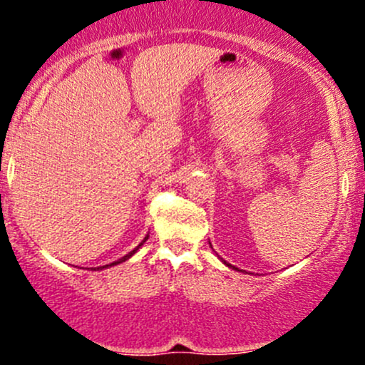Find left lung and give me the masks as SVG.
<instances>
[{
	"instance_id": "8db88e82",
	"label": "left lung",
	"mask_w": 365,
	"mask_h": 365,
	"mask_svg": "<svg viewBox=\"0 0 365 365\" xmlns=\"http://www.w3.org/2000/svg\"><path fill=\"white\" fill-rule=\"evenodd\" d=\"M226 264V266H228V267H233V269H238V267H235V266H232V264H228V262H225Z\"/></svg>"
}]
</instances>
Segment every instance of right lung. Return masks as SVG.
I'll return each mask as SVG.
<instances>
[{
  "instance_id": "right-lung-1",
  "label": "right lung",
  "mask_w": 365,
  "mask_h": 365,
  "mask_svg": "<svg viewBox=\"0 0 365 365\" xmlns=\"http://www.w3.org/2000/svg\"><path fill=\"white\" fill-rule=\"evenodd\" d=\"M148 238H149V235H148V237H145V238H144V240H142V242H140V244H139V245H137V247H135V249H133V250H132V252H128L127 255H123V257H121V259H118V261H115V262H111V264H106V266H101V267H110V266H116V264H120V262H125V261H127V259H130V257H132V255H133V254H135V252H137V250H139L142 245H144V242H145V240H148ZM98 269H99V267H98Z\"/></svg>"
}]
</instances>
